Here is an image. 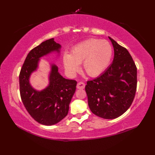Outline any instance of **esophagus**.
<instances>
[{
    "mask_svg": "<svg viewBox=\"0 0 155 155\" xmlns=\"http://www.w3.org/2000/svg\"><path fill=\"white\" fill-rule=\"evenodd\" d=\"M85 87V84L83 82H80L78 83L77 85V88H78V89H83V88Z\"/></svg>",
    "mask_w": 155,
    "mask_h": 155,
    "instance_id": "esophagus-1",
    "label": "esophagus"
}]
</instances>
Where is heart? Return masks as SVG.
Returning <instances> with one entry per match:
<instances>
[{
  "instance_id": "heart-1",
  "label": "heart",
  "mask_w": 155,
  "mask_h": 155,
  "mask_svg": "<svg viewBox=\"0 0 155 155\" xmlns=\"http://www.w3.org/2000/svg\"><path fill=\"white\" fill-rule=\"evenodd\" d=\"M113 56V48L107 41L90 38L75 45L71 54L65 53L63 64L66 72L74 76L83 62L84 70L91 77H98L107 68Z\"/></svg>"
}]
</instances>
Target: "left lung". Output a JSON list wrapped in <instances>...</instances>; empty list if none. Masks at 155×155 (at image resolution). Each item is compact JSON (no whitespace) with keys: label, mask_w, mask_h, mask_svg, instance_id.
I'll use <instances>...</instances> for the list:
<instances>
[{"label":"left lung","mask_w":155,"mask_h":155,"mask_svg":"<svg viewBox=\"0 0 155 155\" xmlns=\"http://www.w3.org/2000/svg\"><path fill=\"white\" fill-rule=\"evenodd\" d=\"M108 38L114 48L113 61L101 76L87 81L85 91L92 113L105 119H114L124 113L133 103L137 69L127 48Z\"/></svg>","instance_id":"left-lung-1"}]
</instances>
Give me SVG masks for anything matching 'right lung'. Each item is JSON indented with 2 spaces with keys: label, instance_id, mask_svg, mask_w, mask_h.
Masks as SVG:
<instances>
[{
  "label": "right lung",
  "instance_id": "add662e5",
  "mask_svg": "<svg viewBox=\"0 0 155 155\" xmlns=\"http://www.w3.org/2000/svg\"><path fill=\"white\" fill-rule=\"evenodd\" d=\"M61 48V45L54 38L42 42L29 52L19 74L20 94L23 104L36 121L47 126L58 123L67 116L77 83L62 77L53 64L49 74V84L45 89H35L29 80L31 74L38 68L40 58L52 52L59 53Z\"/></svg>",
  "mask_w": 155,
  "mask_h": 155
}]
</instances>
